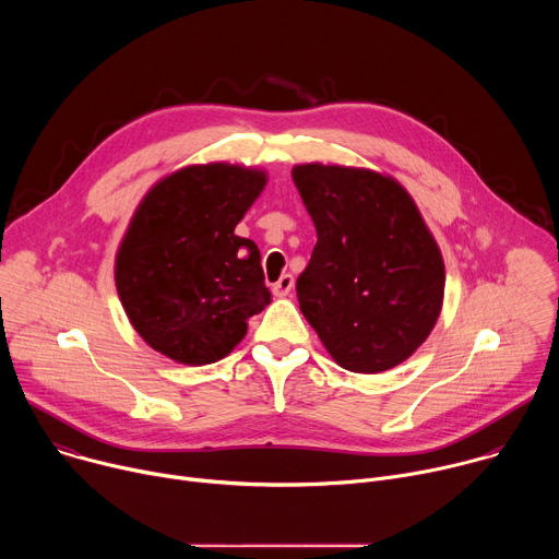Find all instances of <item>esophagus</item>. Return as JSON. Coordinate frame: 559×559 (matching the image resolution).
<instances>
[{
    "instance_id": "1",
    "label": "esophagus",
    "mask_w": 559,
    "mask_h": 559,
    "mask_svg": "<svg viewBox=\"0 0 559 559\" xmlns=\"http://www.w3.org/2000/svg\"><path fill=\"white\" fill-rule=\"evenodd\" d=\"M294 287V276L292 274H283L274 285H272V292L274 296H287Z\"/></svg>"
}]
</instances>
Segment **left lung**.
Returning <instances> with one entry per match:
<instances>
[{"label":"left lung","mask_w":559,"mask_h":559,"mask_svg":"<svg viewBox=\"0 0 559 559\" xmlns=\"http://www.w3.org/2000/svg\"><path fill=\"white\" fill-rule=\"evenodd\" d=\"M318 241L296 281L300 311L332 358L356 373L407 360L431 334L444 263L409 192L373 170H292Z\"/></svg>","instance_id":"8db88e82"}]
</instances>
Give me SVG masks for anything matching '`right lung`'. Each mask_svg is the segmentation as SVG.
Returning <instances> with one entry per match:
<instances>
[{
	"mask_svg": "<svg viewBox=\"0 0 559 559\" xmlns=\"http://www.w3.org/2000/svg\"><path fill=\"white\" fill-rule=\"evenodd\" d=\"M265 173L188 166L139 203L115 261L121 305L139 336L183 362L225 358L270 305L261 252L234 234L263 192Z\"/></svg>",
	"mask_w": 559,
	"mask_h": 559,
	"instance_id": "obj_1",
	"label": "right lung"
}]
</instances>
